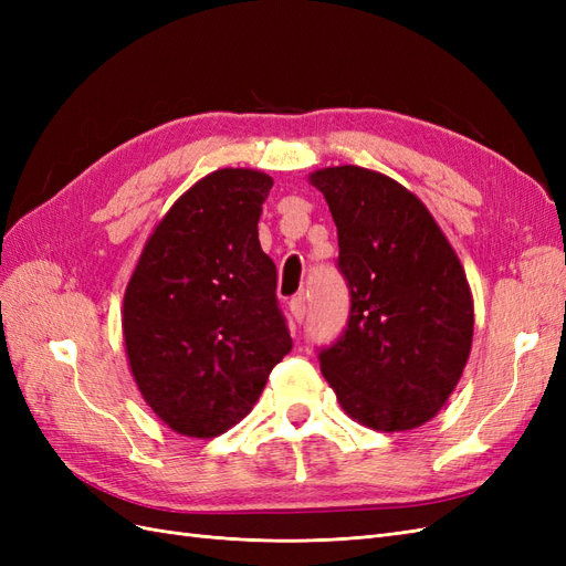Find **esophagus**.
<instances>
[{
    "label": "esophagus",
    "instance_id": "esophagus-1",
    "mask_svg": "<svg viewBox=\"0 0 566 566\" xmlns=\"http://www.w3.org/2000/svg\"><path fill=\"white\" fill-rule=\"evenodd\" d=\"M290 314H293V318L297 321V323H302V318H304V314H306V302H304V297L302 295H295L293 300H290Z\"/></svg>",
    "mask_w": 566,
    "mask_h": 566
}]
</instances>
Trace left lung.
Here are the masks:
<instances>
[{
    "label": "left lung",
    "instance_id": "8db88e82",
    "mask_svg": "<svg viewBox=\"0 0 566 566\" xmlns=\"http://www.w3.org/2000/svg\"><path fill=\"white\" fill-rule=\"evenodd\" d=\"M337 227L347 328L321 349L345 413L378 432L432 420L455 389L474 333L455 250L424 205L380 172L339 165L310 175Z\"/></svg>",
    "mask_w": 566,
    "mask_h": 566
}]
</instances>
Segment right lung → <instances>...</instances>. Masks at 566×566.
<instances>
[{
    "mask_svg": "<svg viewBox=\"0 0 566 566\" xmlns=\"http://www.w3.org/2000/svg\"><path fill=\"white\" fill-rule=\"evenodd\" d=\"M273 179L227 167L169 208L125 290L123 335L144 401L169 430L210 439L241 422L293 349L276 264L256 221Z\"/></svg>",
    "mask_w": 566,
    "mask_h": 566,
    "instance_id": "1",
    "label": "right lung"
}]
</instances>
